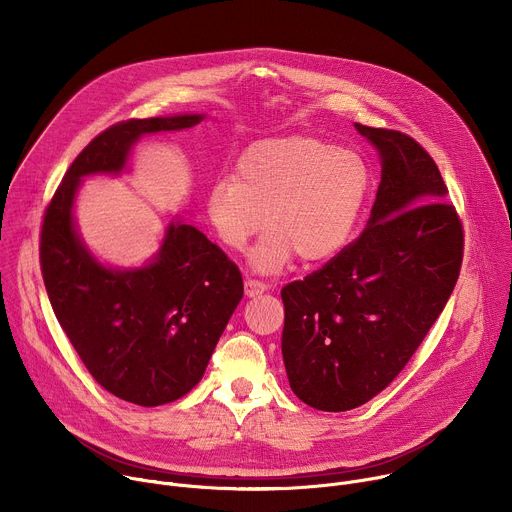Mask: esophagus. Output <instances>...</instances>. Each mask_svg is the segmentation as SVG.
Here are the masks:
<instances>
[{"instance_id":"34e87169","label":"esophagus","mask_w":512,"mask_h":512,"mask_svg":"<svg viewBox=\"0 0 512 512\" xmlns=\"http://www.w3.org/2000/svg\"><path fill=\"white\" fill-rule=\"evenodd\" d=\"M267 283L265 281H261V279H253V277H247L245 279V294L249 296V298H255V296H259V294H263V291H267Z\"/></svg>"}]
</instances>
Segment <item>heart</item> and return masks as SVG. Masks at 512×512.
Masks as SVG:
<instances>
[{
  "mask_svg": "<svg viewBox=\"0 0 512 512\" xmlns=\"http://www.w3.org/2000/svg\"><path fill=\"white\" fill-rule=\"evenodd\" d=\"M371 194L364 160L312 135H287L249 145L235 176L208 188V221L229 251L241 253L269 229L251 261L277 271L294 261L322 263L338 255L354 235Z\"/></svg>",
  "mask_w": 512,
  "mask_h": 512,
  "instance_id": "b5f03b06",
  "label": "heart"
}]
</instances>
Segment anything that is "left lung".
Returning a JSON list of instances; mask_svg holds the SVG:
<instances>
[{"label": "left lung", "mask_w": 512, "mask_h": 512, "mask_svg": "<svg viewBox=\"0 0 512 512\" xmlns=\"http://www.w3.org/2000/svg\"><path fill=\"white\" fill-rule=\"evenodd\" d=\"M354 127L383 162L369 225L281 289L289 387L320 411L354 409L393 383L448 304L464 257L462 221L423 145Z\"/></svg>", "instance_id": "1"}]
</instances>
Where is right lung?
<instances>
[{
	"label": "right lung",
	"mask_w": 512,
	"mask_h": 512,
	"mask_svg": "<svg viewBox=\"0 0 512 512\" xmlns=\"http://www.w3.org/2000/svg\"><path fill=\"white\" fill-rule=\"evenodd\" d=\"M202 115L119 121L70 164L42 218L40 269L56 320L93 379L115 397L156 407L184 397L243 298L227 253L192 225L172 223L156 261L135 271L99 265L72 225L79 180L119 172L143 133L186 129Z\"/></svg>",
	"instance_id": "1"
}]
</instances>
